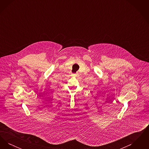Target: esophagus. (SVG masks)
Returning <instances> with one entry per match:
<instances>
[{"label":"esophagus","instance_id":"esophagus-1","mask_svg":"<svg viewBox=\"0 0 149 149\" xmlns=\"http://www.w3.org/2000/svg\"><path fill=\"white\" fill-rule=\"evenodd\" d=\"M77 75H78V73H77Z\"/></svg>","mask_w":149,"mask_h":149}]
</instances>
